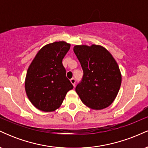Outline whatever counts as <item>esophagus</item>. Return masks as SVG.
Wrapping results in <instances>:
<instances>
[{
	"label": "esophagus",
	"mask_w": 148,
	"mask_h": 148,
	"mask_svg": "<svg viewBox=\"0 0 148 148\" xmlns=\"http://www.w3.org/2000/svg\"><path fill=\"white\" fill-rule=\"evenodd\" d=\"M70 81H71V83H72V84L73 86H75L76 79H74V78H72V79H70Z\"/></svg>",
	"instance_id": "1"
}]
</instances>
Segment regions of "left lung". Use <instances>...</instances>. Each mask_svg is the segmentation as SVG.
<instances>
[{
    "mask_svg": "<svg viewBox=\"0 0 148 148\" xmlns=\"http://www.w3.org/2000/svg\"><path fill=\"white\" fill-rule=\"evenodd\" d=\"M74 52L84 72L76 92L85 105L103 109L113 103L121 86L122 76L116 61L99 45H78Z\"/></svg>",
    "mask_w": 148,
    "mask_h": 148,
    "instance_id": "8db88e82",
    "label": "left lung"
}]
</instances>
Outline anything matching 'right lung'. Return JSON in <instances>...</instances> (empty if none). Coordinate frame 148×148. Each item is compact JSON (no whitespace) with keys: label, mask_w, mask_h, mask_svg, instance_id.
Listing matches in <instances>:
<instances>
[{"label":"right lung","mask_w":148,"mask_h":148,"mask_svg":"<svg viewBox=\"0 0 148 148\" xmlns=\"http://www.w3.org/2000/svg\"><path fill=\"white\" fill-rule=\"evenodd\" d=\"M70 49L65 42L49 44L39 51L27 71V96L39 110L53 111L74 86L66 76L62 59Z\"/></svg>","instance_id":"right-lung-1"}]
</instances>
